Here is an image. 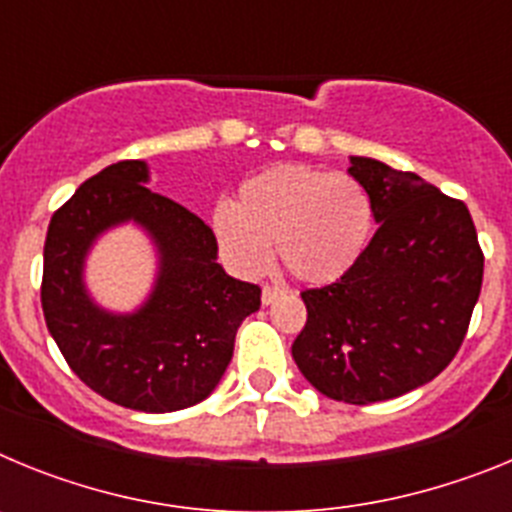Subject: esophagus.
I'll return each instance as SVG.
<instances>
[{
	"label": "esophagus",
	"instance_id": "34e87169",
	"mask_svg": "<svg viewBox=\"0 0 512 512\" xmlns=\"http://www.w3.org/2000/svg\"><path fill=\"white\" fill-rule=\"evenodd\" d=\"M282 295H284V289L266 284V287L261 289V302H264V305H271V302H277Z\"/></svg>",
	"mask_w": 512,
	"mask_h": 512
}]
</instances>
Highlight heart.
Here are the masks:
<instances>
[{"label":"heart","mask_w":512,"mask_h":512,"mask_svg":"<svg viewBox=\"0 0 512 512\" xmlns=\"http://www.w3.org/2000/svg\"><path fill=\"white\" fill-rule=\"evenodd\" d=\"M210 223L220 256L243 277L264 274L277 241L300 282L330 284L369 246L374 207L354 176L282 164L246 179L235 205H217Z\"/></svg>","instance_id":"1"}]
</instances>
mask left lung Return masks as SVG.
<instances>
[{
    "label": "left lung",
    "mask_w": 512,
    "mask_h": 512,
    "mask_svg": "<svg viewBox=\"0 0 512 512\" xmlns=\"http://www.w3.org/2000/svg\"><path fill=\"white\" fill-rule=\"evenodd\" d=\"M377 233L354 269L305 289L292 356L325 397L369 405L415 390L451 364L482 289L485 253L467 205L413 171L354 156Z\"/></svg>",
    "instance_id": "left-lung-1"
}]
</instances>
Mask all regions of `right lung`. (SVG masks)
Masks as SVG:
<instances>
[{
  "label": "right lung",
  "mask_w": 512,
  "mask_h": 512,
  "mask_svg": "<svg viewBox=\"0 0 512 512\" xmlns=\"http://www.w3.org/2000/svg\"><path fill=\"white\" fill-rule=\"evenodd\" d=\"M146 182L143 161H117L53 212L40 302L53 341L87 387L122 408L174 413L215 390L238 325L261 307V287L228 277L210 225ZM125 219L149 230L162 266L147 305L112 316L93 305L80 271L93 238Z\"/></svg>",
  "instance_id": "right-lung-1"
}]
</instances>
